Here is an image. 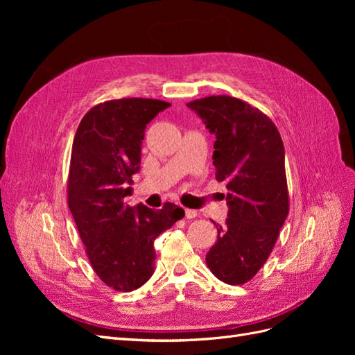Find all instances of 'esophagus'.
<instances>
[{"label":"esophagus","instance_id":"34e87169","mask_svg":"<svg viewBox=\"0 0 355 355\" xmlns=\"http://www.w3.org/2000/svg\"><path fill=\"white\" fill-rule=\"evenodd\" d=\"M185 218H187V219H194V218H197V211L192 210V209H185Z\"/></svg>","mask_w":355,"mask_h":355}]
</instances>
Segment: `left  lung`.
<instances>
[{
    "mask_svg": "<svg viewBox=\"0 0 355 355\" xmlns=\"http://www.w3.org/2000/svg\"><path fill=\"white\" fill-rule=\"evenodd\" d=\"M214 135L213 166L227 184V222L206 254L213 275L244 284L271 254L288 214L284 145L275 124L249 103L210 96L187 103Z\"/></svg>",
    "mask_w": 355,
    "mask_h": 355,
    "instance_id": "left-lung-1",
    "label": "left lung"
}]
</instances>
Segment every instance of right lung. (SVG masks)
Returning <instances> with one entry per match:
<instances>
[{
    "label": "right lung",
    "instance_id": "obj_1",
    "mask_svg": "<svg viewBox=\"0 0 355 355\" xmlns=\"http://www.w3.org/2000/svg\"><path fill=\"white\" fill-rule=\"evenodd\" d=\"M168 106L141 98L103 102L84 115L73 137L68 206L94 272L118 292L151 278L154 240L185 216L173 202L159 210L125 202L141 170L146 124Z\"/></svg>",
    "mask_w": 355,
    "mask_h": 355
}]
</instances>
